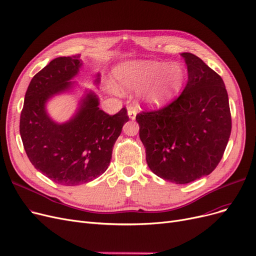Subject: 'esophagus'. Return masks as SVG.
<instances>
[{"label": "esophagus", "mask_w": 256, "mask_h": 256, "mask_svg": "<svg viewBox=\"0 0 256 256\" xmlns=\"http://www.w3.org/2000/svg\"><path fill=\"white\" fill-rule=\"evenodd\" d=\"M128 116L131 120H134L136 116V109L134 107H128Z\"/></svg>", "instance_id": "1"}]
</instances>
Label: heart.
I'll return each mask as SVG.
<instances>
[{
    "label": "heart",
    "mask_w": 256,
    "mask_h": 256,
    "mask_svg": "<svg viewBox=\"0 0 256 256\" xmlns=\"http://www.w3.org/2000/svg\"><path fill=\"white\" fill-rule=\"evenodd\" d=\"M116 80L122 90L142 91V100L151 106H162L174 98L185 82V70L178 63L136 60L120 65Z\"/></svg>",
    "instance_id": "b5f03b06"
}]
</instances>
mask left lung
I'll return each mask as SVG.
<instances>
[{"label": "left lung", "instance_id": "1", "mask_svg": "<svg viewBox=\"0 0 256 256\" xmlns=\"http://www.w3.org/2000/svg\"><path fill=\"white\" fill-rule=\"evenodd\" d=\"M188 82L158 110L136 114L150 170L166 180L188 184L216 168L231 134V112L222 78L192 54L184 52Z\"/></svg>", "mask_w": 256, "mask_h": 256}]
</instances>
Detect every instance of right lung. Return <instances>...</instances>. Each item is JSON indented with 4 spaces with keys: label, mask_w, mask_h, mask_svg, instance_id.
<instances>
[{
    "label": "right lung",
    "mask_w": 256,
    "mask_h": 256,
    "mask_svg": "<svg viewBox=\"0 0 256 256\" xmlns=\"http://www.w3.org/2000/svg\"><path fill=\"white\" fill-rule=\"evenodd\" d=\"M80 54L60 56L32 78L20 118L26 154L36 170L52 182L76 186L96 180L108 168L112 148L129 120L127 109L110 116L87 94L76 116L58 125L46 114L49 98L71 87L82 65ZM98 83V78L96 80Z\"/></svg>",
    "instance_id": "right-lung-1"
}]
</instances>
